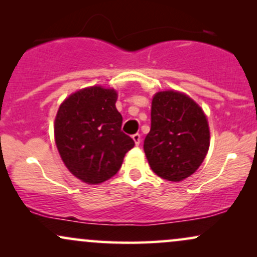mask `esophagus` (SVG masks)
Returning <instances> with one entry per match:
<instances>
[{"label":"esophagus","mask_w":257,"mask_h":257,"mask_svg":"<svg viewBox=\"0 0 257 257\" xmlns=\"http://www.w3.org/2000/svg\"><path fill=\"white\" fill-rule=\"evenodd\" d=\"M133 140H134V143H135V145L137 146H139L141 144V135L140 134H134L133 135Z\"/></svg>","instance_id":"1"}]
</instances>
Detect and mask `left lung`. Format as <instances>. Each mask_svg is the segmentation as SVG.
<instances>
[{"mask_svg": "<svg viewBox=\"0 0 257 257\" xmlns=\"http://www.w3.org/2000/svg\"><path fill=\"white\" fill-rule=\"evenodd\" d=\"M209 145L208 119L196 101L174 90L153 96L144 151L158 176L173 182L191 176L204 161Z\"/></svg>", "mask_w": 257, "mask_h": 257, "instance_id": "8db88e82", "label": "left lung"}]
</instances>
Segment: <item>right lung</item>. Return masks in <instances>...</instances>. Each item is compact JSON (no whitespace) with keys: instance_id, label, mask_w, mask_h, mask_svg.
Segmentation results:
<instances>
[{"instance_id":"add662e5","label":"right lung","mask_w":257,"mask_h":257,"mask_svg":"<svg viewBox=\"0 0 257 257\" xmlns=\"http://www.w3.org/2000/svg\"><path fill=\"white\" fill-rule=\"evenodd\" d=\"M117 91L100 85L71 94L54 122L58 151L71 174L89 185L101 184L119 170L134 140L122 132Z\"/></svg>"}]
</instances>
